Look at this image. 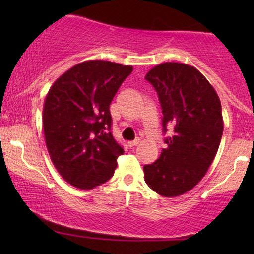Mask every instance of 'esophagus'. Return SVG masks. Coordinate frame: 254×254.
Returning a JSON list of instances; mask_svg holds the SVG:
<instances>
[{
	"label": "esophagus",
	"instance_id": "esophagus-1",
	"mask_svg": "<svg viewBox=\"0 0 254 254\" xmlns=\"http://www.w3.org/2000/svg\"><path fill=\"white\" fill-rule=\"evenodd\" d=\"M139 142H141V139H139V138H136V139H133V141H130L129 142V147H135V145L139 144Z\"/></svg>",
	"mask_w": 254,
	"mask_h": 254
}]
</instances>
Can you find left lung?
<instances>
[{"label": "left lung", "mask_w": 254, "mask_h": 254, "mask_svg": "<svg viewBox=\"0 0 254 254\" xmlns=\"http://www.w3.org/2000/svg\"><path fill=\"white\" fill-rule=\"evenodd\" d=\"M162 109L167 147L155 162L144 165V180L156 193L177 197L193 189L212 164L223 133L216 90L194 66L166 62L145 75Z\"/></svg>", "instance_id": "obj_1"}]
</instances>
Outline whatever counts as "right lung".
<instances>
[{
    "label": "right lung",
    "mask_w": 254,
    "mask_h": 254,
    "mask_svg": "<svg viewBox=\"0 0 254 254\" xmlns=\"http://www.w3.org/2000/svg\"><path fill=\"white\" fill-rule=\"evenodd\" d=\"M131 71V65L86 61L58 77L46 95V148L58 173L75 188L101 185L117 168L124 149L111 132L110 104Z\"/></svg>",
    "instance_id": "add662e5"
}]
</instances>
